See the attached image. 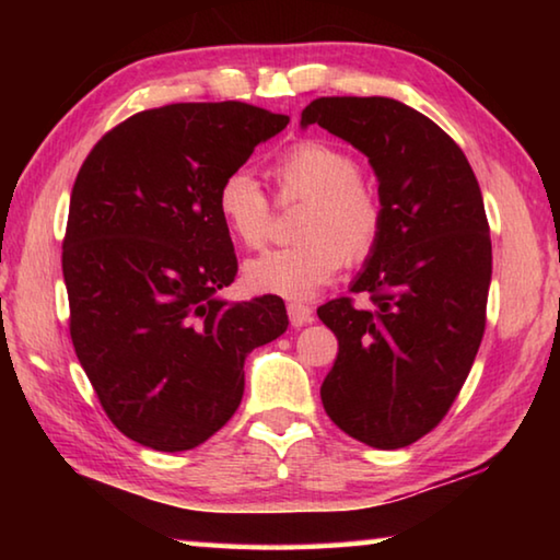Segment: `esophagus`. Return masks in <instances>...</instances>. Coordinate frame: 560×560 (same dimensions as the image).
Wrapping results in <instances>:
<instances>
[{
	"label": "esophagus",
	"mask_w": 560,
	"mask_h": 560,
	"mask_svg": "<svg viewBox=\"0 0 560 560\" xmlns=\"http://www.w3.org/2000/svg\"><path fill=\"white\" fill-rule=\"evenodd\" d=\"M287 311H289V320L293 328H301L314 320V308L306 306V303H289Z\"/></svg>",
	"instance_id": "esophagus-1"
}]
</instances>
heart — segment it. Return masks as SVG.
<instances>
[{"label": "heart", "mask_w": 560, "mask_h": 560, "mask_svg": "<svg viewBox=\"0 0 560 560\" xmlns=\"http://www.w3.org/2000/svg\"><path fill=\"white\" fill-rule=\"evenodd\" d=\"M283 200H306L301 242L246 261V287L283 299H308L350 261H365L383 236V202L360 179L353 153L326 140H299L273 163ZM217 210L246 249H259L271 234L269 197L249 170H232L217 189Z\"/></svg>", "instance_id": "obj_1"}]
</instances>
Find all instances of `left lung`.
Returning a JSON list of instances; mask_svg holds the SVG:
<instances>
[{"instance_id":"left-lung-1","label":"left lung","mask_w":560,"mask_h":560,"mask_svg":"<svg viewBox=\"0 0 560 560\" xmlns=\"http://www.w3.org/2000/svg\"><path fill=\"white\" fill-rule=\"evenodd\" d=\"M318 122L368 155L383 202V236L350 291L318 308L338 338L320 400L340 430L377 450L432 432L457 400L487 326L491 240L485 200L462 148L400 101L326 96Z\"/></svg>"}]
</instances>
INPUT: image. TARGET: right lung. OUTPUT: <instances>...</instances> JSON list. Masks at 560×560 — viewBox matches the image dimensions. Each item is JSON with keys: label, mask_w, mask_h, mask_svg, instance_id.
<instances>
[{"label": "right lung", "mask_w": 560, "mask_h": 560, "mask_svg": "<svg viewBox=\"0 0 560 560\" xmlns=\"http://www.w3.org/2000/svg\"><path fill=\"white\" fill-rule=\"evenodd\" d=\"M289 116L249 103H170L103 136L75 175L63 236L71 340L108 420L185 452L236 412L244 360L289 326L279 296L226 303L236 277L222 179Z\"/></svg>", "instance_id": "1"}]
</instances>
